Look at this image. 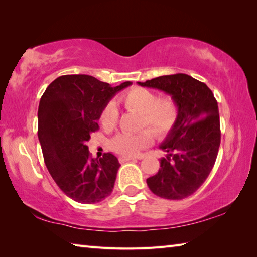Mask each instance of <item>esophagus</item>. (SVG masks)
I'll return each mask as SVG.
<instances>
[{"instance_id":"esophagus-1","label":"esophagus","mask_w":257,"mask_h":257,"mask_svg":"<svg viewBox=\"0 0 257 257\" xmlns=\"http://www.w3.org/2000/svg\"><path fill=\"white\" fill-rule=\"evenodd\" d=\"M130 160H136V158H134V157H125V156L119 158V161L122 162V163L123 162H127V161H130Z\"/></svg>"}]
</instances>
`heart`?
I'll return each mask as SVG.
<instances>
[{
	"label": "heart",
	"mask_w": 257,
	"mask_h": 257,
	"mask_svg": "<svg viewBox=\"0 0 257 257\" xmlns=\"http://www.w3.org/2000/svg\"><path fill=\"white\" fill-rule=\"evenodd\" d=\"M119 102L127 110L140 113V129L149 128L160 139L168 137L179 121L180 108L171 96L159 97L150 89L134 87L119 98ZM99 121L108 132L117 127L119 111L113 103H108L102 109ZM151 132L146 129L138 134L119 135L111 141V148L123 156L138 155L154 141V135Z\"/></svg>",
	"instance_id": "obj_1"
}]
</instances>
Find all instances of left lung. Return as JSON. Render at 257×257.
<instances>
[{"mask_svg":"<svg viewBox=\"0 0 257 257\" xmlns=\"http://www.w3.org/2000/svg\"><path fill=\"white\" fill-rule=\"evenodd\" d=\"M138 84L167 92L179 105V121L160 146L167 156L147 184L160 198L182 200L203 184L215 163L221 143L217 101L209 87L187 74Z\"/></svg>","mask_w":257,"mask_h":257,"instance_id":"8db88e82","label":"left lung"}]
</instances>
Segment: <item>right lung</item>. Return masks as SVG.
Returning a JSON list of instances; mask_svg holds the SVG:
<instances>
[{"instance_id":"right-lung-1","label":"right lung","mask_w":257,"mask_h":257,"mask_svg":"<svg viewBox=\"0 0 257 257\" xmlns=\"http://www.w3.org/2000/svg\"><path fill=\"white\" fill-rule=\"evenodd\" d=\"M89 75H64L48 85L38 106V140L52 178L68 198L97 203L112 192L120 163L110 152L91 158L87 141L100 112L118 91Z\"/></svg>"}]
</instances>
